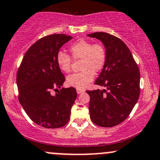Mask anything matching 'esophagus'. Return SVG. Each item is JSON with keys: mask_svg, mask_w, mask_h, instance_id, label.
<instances>
[{"mask_svg": "<svg viewBox=\"0 0 160 160\" xmlns=\"http://www.w3.org/2000/svg\"><path fill=\"white\" fill-rule=\"evenodd\" d=\"M77 92H78V94H81V93L84 92V90H82V89H77Z\"/></svg>", "mask_w": 160, "mask_h": 160, "instance_id": "obj_1", "label": "esophagus"}]
</instances>
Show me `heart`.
Listing matches in <instances>:
<instances>
[{"label":"heart","instance_id":"b5f03b06","mask_svg":"<svg viewBox=\"0 0 160 160\" xmlns=\"http://www.w3.org/2000/svg\"><path fill=\"white\" fill-rule=\"evenodd\" d=\"M71 56L74 59H80L81 72L69 75L67 78L68 85L79 89H83L94 78V73L100 71L105 65L107 59L106 49L100 43L92 44L85 39H80L69 47ZM56 62L63 72L68 73L71 70V58L68 55L58 52Z\"/></svg>","mask_w":160,"mask_h":160}]
</instances>
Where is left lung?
Here are the masks:
<instances>
[{"mask_svg": "<svg viewBox=\"0 0 160 160\" xmlns=\"http://www.w3.org/2000/svg\"><path fill=\"white\" fill-rule=\"evenodd\" d=\"M102 42L107 53L105 65L95 84L102 90L86 91L92 121L102 127H113L130 114L140 95V72L132 54L120 38L104 32L87 34Z\"/></svg>", "mask_w": 160, "mask_h": 160, "instance_id": "left-lung-1", "label": "left lung"}]
</instances>
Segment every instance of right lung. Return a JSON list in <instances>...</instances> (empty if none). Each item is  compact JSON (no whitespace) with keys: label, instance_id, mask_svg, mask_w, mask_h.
<instances>
[{"label":"right lung","instance_id":"add662e5","mask_svg":"<svg viewBox=\"0 0 160 160\" xmlns=\"http://www.w3.org/2000/svg\"><path fill=\"white\" fill-rule=\"evenodd\" d=\"M72 37L55 34L41 38L24 56L16 75L19 100L25 113L36 124L47 128L65 126L76 100V89L62 88L65 78L56 62V56Z\"/></svg>","mask_w":160,"mask_h":160}]
</instances>
